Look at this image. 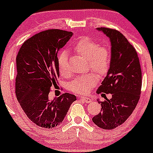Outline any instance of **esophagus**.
<instances>
[{
  "label": "esophagus",
  "instance_id": "obj_1",
  "mask_svg": "<svg viewBox=\"0 0 153 153\" xmlns=\"http://www.w3.org/2000/svg\"><path fill=\"white\" fill-rule=\"evenodd\" d=\"M81 100L85 101V102H88V103H90V102H91V101H92V100H91V98L85 97H81Z\"/></svg>",
  "mask_w": 153,
  "mask_h": 153
}]
</instances>
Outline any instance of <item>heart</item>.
I'll list each match as a JSON object with an SVG mask.
<instances>
[{"label": "heart", "mask_w": 153, "mask_h": 153, "mask_svg": "<svg viewBox=\"0 0 153 153\" xmlns=\"http://www.w3.org/2000/svg\"><path fill=\"white\" fill-rule=\"evenodd\" d=\"M71 48L75 53L88 59L90 68L93 71L100 75H105L108 72L112 58L109 47L100 45L99 43L88 37H82L75 41ZM58 67L61 75H66L68 74L65 51H62L58 56ZM97 81L98 78L95 74H87L74 79L70 83L69 88L77 94H87L97 85Z\"/></svg>", "instance_id": "b5f03b06"}]
</instances>
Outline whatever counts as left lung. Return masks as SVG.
I'll list each match as a JSON object with an SVG mask.
<instances>
[{"instance_id": "8db88e82", "label": "left lung", "mask_w": 153, "mask_h": 153, "mask_svg": "<svg viewBox=\"0 0 153 153\" xmlns=\"http://www.w3.org/2000/svg\"><path fill=\"white\" fill-rule=\"evenodd\" d=\"M111 43V63L107 75L97 93L112 94L111 99L101 102V111L92 118L99 128L111 130L123 124L137 106L142 86V72L134 48L120 31L97 28Z\"/></svg>"}]
</instances>
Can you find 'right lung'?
I'll list each match as a JSON object with an SVG mask.
<instances>
[{"mask_svg": "<svg viewBox=\"0 0 153 153\" xmlns=\"http://www.w3.org/2000/svg\"><path fill=\"white\" fill-rule=\"evenodd\" d=\"M72 35V31L59 29L41 31L26 40L17 54V100L28 118L41 128L60 125L76 100L68 93L52 100L48 97L59 77L57 54Z\"/></svg>", "mask_w": 153, "mask_h": 153, "instance_id": "1", "label": "right lung"}]
</instances>
